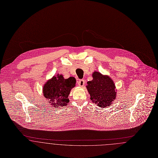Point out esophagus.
Returning a JSON list of instances; mask_svg holds the SVG:
<instances>
[{"mask_svg": "<svg viewBox=\"0 0 158 158\" xmlns=\"http://www.w3.org/2000/svg\"><path fill=\"white\" fill-rule=\"evenodd\" d=\"M78 85L79 87H84V85H85V81L84 79H81V80H79V81L78 82Z\"/></svg>", "mask_w": 158, "mask_h": 158, "instance_id": "esophagus-1", "label": "esophagus"}]
</instances>
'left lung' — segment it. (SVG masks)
Masks as SVG:
<instances>
[{"label": "left lung", "mask_w": 158, "mask_h": 158, "mask_svg": "<svg viewBox=\"0 0 158 158\" xmlns=\"http://www.w3.org/2000/svg\"><path fill=\"white\" fill-rule=\"evenodd\" d=\"M92 77L93 80L87 82L86 88L93 103L102 108L111 105L117 96V89L112 79L96 71Z\"/></svg>", "instance_id": "left-lung-1"}]
</instances>
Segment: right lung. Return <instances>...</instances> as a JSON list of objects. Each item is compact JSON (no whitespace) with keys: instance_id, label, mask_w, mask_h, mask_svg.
<instances>
[{"instance_id":"1","label":"right lung","mask_w":158,"mask_h":158,"mask_svg":"<svg viewBox=\"0 0 158 158\" xmlns=\"http://www.w3.org/2000/svg\"><path fill=\"white\" fill-rule=\"evenodd\" d=\"M76 82L74 77L65 79L62 74H57L44 85L43 94L55 108L66 106L69 103L68 98L71 89L76 86Z\"/></svg>"}]
</instances>
